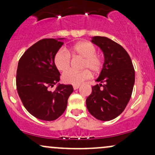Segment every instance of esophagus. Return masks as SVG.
<instances>
[{"label":"esophagus","instance_id":"obj_1","mask_svg":"<svg viewBox=\"0 0 155 155\" xmlns=\"http://www.w3.org/2000/svg\"><path fill=\"white\" fill-rule=\"evenodd\" d=\"M80 87L79 85H74V90H77V89H79Z\"/></svg>","mask_w":155,"mask_h":155}]
</instances>
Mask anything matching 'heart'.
<instances>
[{
	"mask_svg": "<svg viewBox=\"0 0 155 155\" xmlns=\"http://www.w3.org/2000/svg\"><path fill=\"white\" fill-rule=\"evenodd\" d=\"M96 47L89 41H81L71 47L69 50L60 49L54 56L55 67L60 71H65L70 67L71 55L83 58L81 64V71H68L62 76V80L65 84L72 85H80L84 81L90 79L92 74H97L103 67V59L96 54Z\"/></svg>",
	"mask_w": 155,
	"mask_h": 155,
	"instance_id": "1",
	"label": "heart"
}]
</instances>
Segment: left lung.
Instances as JSON below:
<instances>
[{"label": "left lung", "mask_w": 155, "mask_h": 155, "mask_svg": "<svg viewBox=\"0 0 155 155\" xmlns=\"http://www.w3.org/2000/svg\"><path fill=\"white\" fill-rule=\"evenodd\" d=\"M91 41L104 52V63L86 100L89 112L97 120L109 121L122 113L132 95L135 70L128 53L122 46L104 36Z\"/></svg>", "instance_id": "1"}]
</instances>
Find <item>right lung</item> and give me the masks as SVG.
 Returning <instances> with one entry per match:
<instances>
[{"instance_id": "add662e5", "label": "right lung", "mask_w": 155, "mask_h": 155, "mask_svg": "<svg viewBox=\"0 0 155 155\" xmlns=\"http://www.w3.org/2000/svg\"><path fill=\"white\" fill-rule=\"evenodd\" d=\"M64 38H44L31 46L19 60L16 84L23 106L33 117L53 121L66 109L68 99L74 91L71 84H60V74L54 56L63 46Z\"/></svg>"}]
</instances>
